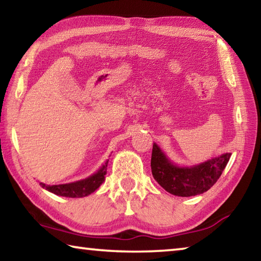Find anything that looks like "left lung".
Segmentation results:
<instances>
[{
  "mask_svg": "<svg viewBox=\"0 0 261 261\" xmlns=\"http://www.w3.org/2000/svg\"><path fill=\"white\" fill-rule=\"evenodd\" d=\"M230 153L193 167L174 165L156 144H153L151 168L154 179L174 196L191 197L210 190L220 178L230 159Z\"/></svg>",
  "mask_w": 261,
  "mask_h": 261,
  "instance_id": "8db88e82",
  "label": "left lung"
}]
</instances>
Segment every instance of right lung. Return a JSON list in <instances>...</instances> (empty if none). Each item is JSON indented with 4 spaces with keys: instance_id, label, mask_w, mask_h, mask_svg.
<instances>
[{
    "instance_id": "obj_1",
    "label": "right lung",
    "mask_w": 261,
    "mask_h": 261,
    "mask_svg": "<svg viewBox=\"0 0 261 261\" xmlns=\"http://www.w3.org/2000/svg\"><path fill=\"white\" fill-rule=\"evenodd\" d=\"M107 165L108 161L100 168L98 173L93 174L85 179L78 180V182L68 183V184H59V185H46L40 183L43 189L48 191L57 194V196H63L69 198H82L86 197L92 192H94L105 180V175L107 174Z\"/></svg>"
}]
</instances>
